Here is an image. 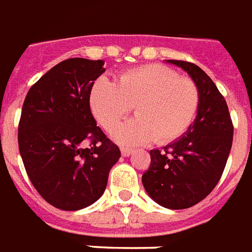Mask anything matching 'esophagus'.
I'll return each mask as SVG.
<instances>
[{
	"instance_id": "obj_1",
	"label": "esophagus",
	"mask_w": 252,
	"mask_h": 252,
	"mask_svg": "<svg viewBox=\"0 0 252 252\" xmlns=\"http://www.w3.org/2000/svg\"><path fill=\"white\" fill-rule=\"evenodd\" d=\"M120 151L123 156H129V155L133 154V150H132V148H124V147H121Z\"/></svg>"
}]
</instances>
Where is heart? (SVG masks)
I'll use <instances>...</instances> for the list:
<instances>
[{"label": "heart", "mask_w": 252, "mask_h": 252, "mask_svg": "<svg viewBox=\"0 0 252 252\" xmlns=\"http://www.w3.org/2000/svg\"><path fill=\"white\" fill-rule=\"evenodd\" d=\"M89 104L105 131H112L133 107L137 117L112 133L121 144L140 145L154 140L168 144L184 135L195 120L199 89L192 80L179 76L173 69L143 65L120 74L116 85L97 80Z\"/></svg>", "instance_id": "obj_1"}]
</instances>
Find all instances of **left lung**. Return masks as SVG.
<instances>
[{"mask_svg":"<svg viewBox=\"0 0 252 252\" xmlns=\"http://www.w3.org/2000/svg\"><path fill=\"white\" fill-rule=\"evenodd\" d=\"M165 61L183 69L196 84L199 108L184 135L163 151H150V168L141 182L154 202L169 210H184L203 200L219 182L234 126L224 97L203 69L187 61Z\"/></svg>","mask_w":252,"mask_h":252,"instance_id":"left-lung-1","label":"left lung"}]
</instances>
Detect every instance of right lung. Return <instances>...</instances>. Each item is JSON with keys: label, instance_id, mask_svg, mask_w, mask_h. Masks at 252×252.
<instances>
[{"label": "right lung", "instance_id": "right-lung-1", "mask_svg": "<svg viewBox=\"0 0 252 252\" xmlns=\"http://www.w3.org/2000/svg\"><path fill=\"white\" fill-rule=\"evenodd\" d=\"M102 60L69 59L48 70L28 92L18 126L22 161L38 193L64 211L98 200L120 150L92 116L89 96ZM93 140L91 149L81 143Z\"/></svg>", "mask_w": 252, "mask_h": 252}]
</instances>
